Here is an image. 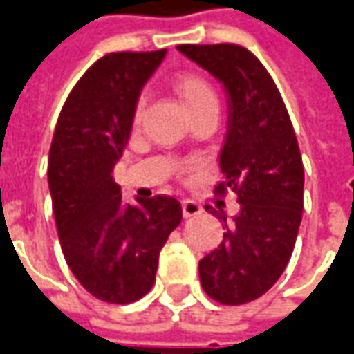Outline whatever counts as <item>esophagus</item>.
<instances>
[{"mask_svg":"<svg viewBox=\"0 0 354 354\" xmlns=\"http://www.w3.org/2000/svg\"><path fill=\"white\" fill-rule=\"evenodd\" d=\"M181 207L185 217H194V215H200V213H202V205L198 204L196 200H190V198L181 200Z\"/></svg>","mask_w":354,"mask_h":354,"instance_id":"esophagus-1","label":"esophagus"}]
</instances>
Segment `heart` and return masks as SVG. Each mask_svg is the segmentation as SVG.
<instances>
[{
  "label": "heart",
  "instance_id": "b5f03b06",
  "mask_svg": "<svg viewBox=\"0 0 354 354\" xmlns=\"http://www.w3.org/2000/svg\"><path fill=\"white\" fill-rule=\"evenodd\" d=\"M175 91L189 112L200 109L204 104H217V97H215L212 85L196 74H183L181 77H177ZM145 110H147V97L141 95L135 102V109H133V124H141L142 118H145Z\"/></svg>",
  "mask_w": 354,
  "mask_h": 354
}]
</instances>
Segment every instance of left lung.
<instances>
[{
    "instance_id": "8db88e82",
    "label": "left lung",
    "mask_w": 354,
    "mask_h": 354,
    "mask_svg": "<svg viewBox=\"0 0 354 354\" xmlns=\"http://www.w3.org/2000/svg\"><path fill=\"white\" fill-rule=\"evenodd\" d=\"M215 76L229 97V129L215 192L236 194L240 209L223 242L198 263L204 292L223 305L250 303L269 292L290 261L303 213V162L292 120L259 59L234 44L177 45Z\"/></svg>"
}]
</instances>
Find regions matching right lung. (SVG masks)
I'll return each mask as SVG.
<instances>
[{"label":"right lung","instance_id":"obj_1","mask_svg":"<svg viewBox=\"0 0 354 354\" xmlns=\"http://www.w3.org/2000/svg\"><path fill=\"white\" fill-rule=\"evenodd\" d=\"M165 53L99 59L70 91L49 149L47 179L64 259L77 282L106 303L125 305L150 292L160 250L183 219L171 196L125 204L112 177L135 102Z\"/></svg>","mask_w":354,"mask_h":354}]
</instances>
